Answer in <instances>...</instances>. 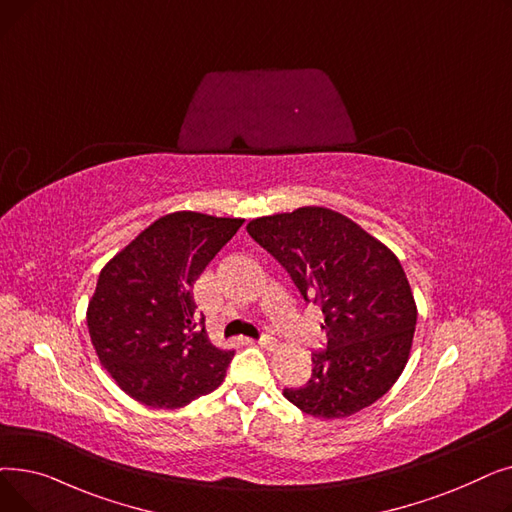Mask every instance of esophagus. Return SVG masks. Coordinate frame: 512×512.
<instances>
[{"instance_id": "obj_1", "label": "esophagus", "mask_w": 512, "mask_h": 512, "mask_svg": "<svg viewBox=\"0 0 512 512\" xmlns=\"http://www.w3.org/2000/svg\"><path fill=\"white\" fill-rule=\"evenodd\" d=\"M257 342H259V346L267 348V351H274V348H276V338L270 336V334H261Z\"/></svg>"}]
</instances>
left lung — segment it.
<instances>
[{"label":"left lung","instance_id":"8db88e82","mask_svg":"<svg viewBox=\"0 0 512 512\" xmlns=\"http://www.w3.org/2000/svg\"><path fill=\"white\" fill-rule=\"evenodd\" d=\"M247 232L284 267L303 299L324 313L328 342L311 357V380L284 388V396L321 419L373 405L405 369L417 324L396 255L326 207L265 215L249 222Z\"/></svg>","mask_w":512,"mask_h":512}]
</instances>
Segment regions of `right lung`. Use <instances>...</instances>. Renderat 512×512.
Instances as JSON below:
<instances>
[{"instance_id":"1","label":"right lung","mask_w":512,"mask_h":512,"mask_svg":"<svg viewBox=\"0 0 512 512\" xmlns=\"http://www.w3.org/2000/svg\"><path fill=\"white\" fill-rule=\"evenodd\" d=\"M240 226L238 218L176 211L101 270L87 311L91 342L134 400L178 409L224 382L234 351L209 342L193 284Z\"/></svg>"}]
</instances>
